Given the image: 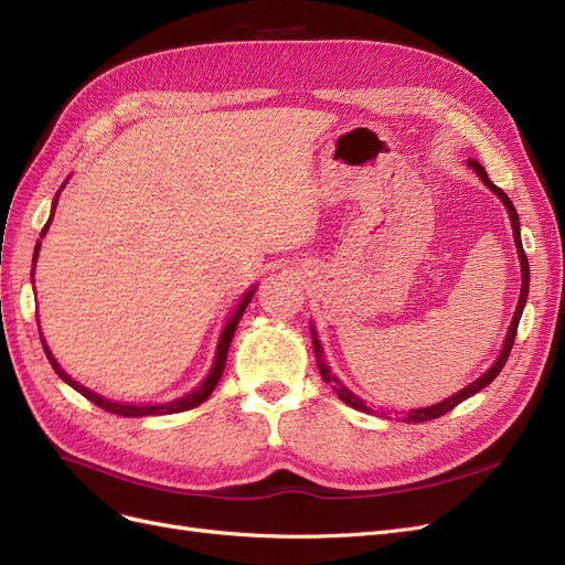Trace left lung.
<instances>
[{
    "label": "left lung",
    "mask_w": 565,
    "mask_h": 565,
    "mask_svg": "<svg viewBox=\"0 0 565 565\" xmlns=\"http://www.w3.org/2000/svg\"><path fill=\"white\" fill-rule=\"evenodd\" d=\"M469 167L475 169L477 173H479V178L483 180V183L493 190L500 199H502V204L507 206V213H509V221H512V230H514V244H516V250H519V260H521V296H519V305H516V312H514V319H512V323H509V331H507V338H504V344H502V352H500V356H498V361L493 363V366H490L479 380H475L471 382V385H467L465 390H460L458 394H452L450 398H446V402H441V404H434V406H427V408H415V411H408L402 420L404 423H425V420H434V417H439V415H444V413H448V411H452L455 406L458 404H462L465 398H469V396H475L477 392H481L483 387H488L490 382H493L495 377H498V373L502 371V366H504V361H507V356H509V352H512V348H514V338H516V329H519V319H521V312H523V307H525V300H527V281H531V269H527V258H525V253H523V244H521V230H519V213H516V209H514V204L509 202V196L498 188V185H493L490 183V178H488V173H486V169L481 167L479 161H475V159H469ZM312 344H315V354H317V363H319V373H321V377H323V382H329V385L333 387V392L342 398L344 404L348 406H352V408H356V411H363V413H373L366 404L361 402V398L356 396V394H352L348 387L342 385V382L331 373V369L326 366V361H323V350H321V344H319V340H317V333L312 331ZM385 415V413H382Z\"/></svg>",
    "instance_id": "1"
}]
</instances>
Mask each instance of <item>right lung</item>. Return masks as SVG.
Returning <instances> with one entry per match:
<instances>
[{
    "label": "right lung",
    "instance_id": "add662e5",
    "mask_svg": "<svg viewBox=\"0 0 565 565\" xmlns=\"http://www.w3.org/2000/svg\"><path fill=\"white\" fill-rule=\"evenodd\" d=\"M58 194H61V190H58ZM56 194V196H58ZM56 204H58V199H53V209H56ZM53 217V215H51ZM51 217H49V223L44 225V230H42V234L40 236H44L46 234V230H49V225H51ZM40 246L42 244H38L34 246V258H32V263H38V256H40ZM34 271V269H32ZM253 294H256V290H248V294L242 298V302H239V307L234 309V315L230 317V321H227V326L223 329V335H221V342H217V350H215V361H213V369H211V373L206 375V380L202 382V385H199L194 392H190V394H185V396H180V398H175V402H169V404H154V406H134V404H119V402H110V398H103L100 394H96V392H90V390H86V387H82L77 380H72L61 366H58V361L53 359V354L49 352V348H46V342H44V338H42V348H44V352H46V359H49V363L53 366V371L58 373V377L61 380H65L70 387H75L82 396H86L90 404H96V406H100V408H105L107 413H115V415H124V417H142V415H167V413H180V411H190V408H194V406H199V404H204L206 398L211 396V392L215 390V385H217V380H221V375H223V369H225V361H227V350H230V342H232V335H234V331H236V323H239V319H242V315H244V309H246V305L250 302V298H253ZM42 335V333H40Z\"/></svg>",
    "mask_w": 565,
    "mask_h": 565
}]
</instances>
